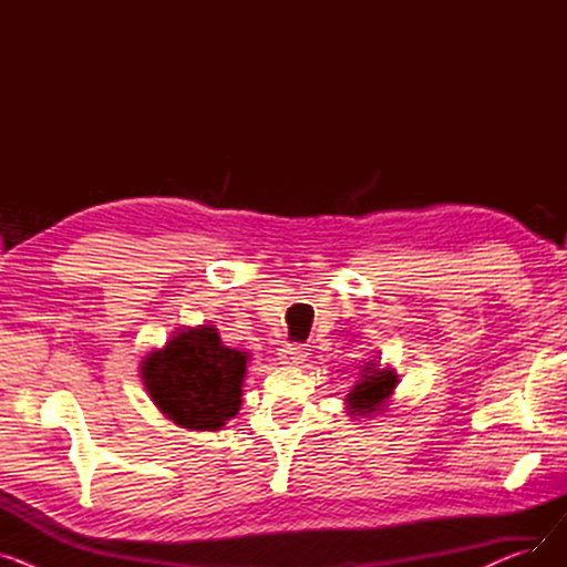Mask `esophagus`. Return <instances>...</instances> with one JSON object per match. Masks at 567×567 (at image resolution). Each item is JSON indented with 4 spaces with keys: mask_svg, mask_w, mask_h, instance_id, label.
Here are the masks:
<instances>
[{
    "mask_svg": "<svg viewBox=\"0 0 567 567\" xmlns=\"http://www.w3.org/2000/svg\"><path fill=\"white\" fill-rule=\"evenodd\" d=\"M308 359V347L306 344H285L280 349V363L282 365H296V363H303Z\"/></svg>",
    "mask_w": 567,
    "mask_h": 567,
    "instance_id": "esophagus-1",
    "label": "esophagus"
}]
</instances>
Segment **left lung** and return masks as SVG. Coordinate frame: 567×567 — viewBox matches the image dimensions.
<instances>
[{
  "instance_id": "8db88e82",
  "label": "left lung",
  "mask_w": 567,
  "mask_h": 567,
  "mask_svg": "<svg viewBox=\"0 0 567 567\" xmlns=\"http://www.w3.org/2000/svg\"><path fill=\"white\" fill-rule=\"evenodd\" d=\"M363 372L365 374H363L361 383H355V389L347 398V402L351 404L355 415H365V413L377 411L383 404V400L393 393L395 381H398V374H393L389 370L379 372V370L365 368Z\"/></svg>"
}]
</instances>
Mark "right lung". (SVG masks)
Returning <instances> with one entry per match:
<instances>
[{"mask_svg":"<svg viewBox=\"0 0 567 567\" xmlns=\"http://www.w3.org/2000/svg\"><path fill=\"white\" fill-rule=\"evenodd\" d=\"M248 355L227 349L214 326L178 331L163 351L142 363V379L156 406L176 425L220 430L241 406Z\"/></svg>","mask_w":567,"mask_h":567,"instance_id":"add662e5","label":"right lung"}]
</instances>
